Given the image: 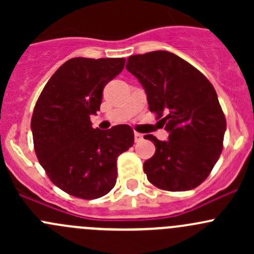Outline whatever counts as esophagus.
Listing matches in <instances>:
<instances>
[{
  "label": "esophagus",
  "instance_id": "obj_1",
  "mask_svg": "<svg viewBox=\"0 0 254 254\" xmlns=\"http://www.w3.org/2000/svg\"><path fill=\"white\" fill-rule=\"evenodd\" d=\"M134 139H135V142H140L143 139V135L140 134V132H135Z\"/></svg>",
  "mask_w": 254,
  "mask_h": 254
}]
</instances>
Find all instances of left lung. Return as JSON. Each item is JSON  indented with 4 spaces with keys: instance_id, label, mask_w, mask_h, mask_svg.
<instances>
[{
    "instance_id": "left-lung-1",
    "label": "left lung",
    "mask_w": 254,
    "mask_h": 254,
    "mask_svg": "<svg viewBox=\"0 0 254 254\" xmlns=\"http://www.w3.org/2000/svg\"><path fill=\"white\" fill-rule=\"evenodd\" d=\"M127 70L139 79L150 112L170 132L167 141L153 135L155 155L143 163L157 188L184 191L203 183L222 151L226 119L215 88L194 66L170 51H151L127 59Z\"/></svg>"
}]
</instances>
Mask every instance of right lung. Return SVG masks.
I'll use <instances>...</instances> for the list:
<instances>
[{
	"instance_id": "obj_1",
	"label": "right lung",
	"mask_w": 254,
	"mask_h": 254,
	"mask_svg": "<svg viewBox=\"0 0 254 254\" xmlns=\"http://www.w3.org/2000/svg\"><path fill=\"white\" fill-rule=\"evenodd\" d=\"M125 59L73 58L51 76L38 98L32 127L38 161L61 190L97 199L117 182V158L134 143L129 125L93 129L102 93L119 75Z\"/></svg>"
}]
</instances>
